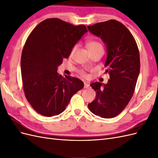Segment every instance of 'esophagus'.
I'll list each match as a JSON object with an SVG mask.
<instances>
[{"instance_id":"34e87169","label":"esophagus","mask_w":158,"mask_h":158,"mask_svg":"<svg viewBox=\"0 0 158 158\" xmlns=\"http://www.w3.org/2000/svg\"><path fill=\"white\" fill-rule=\"evenodd\" d=\"M84 88H89V84L86 82H84Z\"/></svg>"}]
</instances>
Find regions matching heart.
Wrapping results in <instances>:
<instances>
[{
    "instance_id": "heart-1",
    "label": "heart",
    "mask_w": 158,
    "mask_h": 158,
    "mask_svg": "<svg viewBox=\"0 0 158 158\" xmlns=\"http://www.w3.org/2000/svg\"><path fill=\"white\" fill-rule=\"evenodd\" d=\"M88 47L89 51H97L99 49H102L103 50V46L102 45L100 44V43L98 41H91L88 44ZM76 49V46L74 47L73 49H72L70 52V55H73L74 52H75ZM80 74L81 76H82L84 78H87L88 77V74L85 73L84 70H81L80 72Z\"/></svg>"
}]
</instances>
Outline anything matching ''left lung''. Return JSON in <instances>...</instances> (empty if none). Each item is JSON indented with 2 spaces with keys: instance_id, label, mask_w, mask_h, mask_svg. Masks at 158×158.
<instances>
[{
  "instance_id": "8db88e82",
  "label": "left lung",
  "mask_w": 158,
  "mask_h": 158,
  "mask_svg": "<svg viewBox=\"0 0 158 158\" xmlns=\"http://www.w3.org/2000/svg\"><path fill=\"white\" fill-rule=\"evenodd\" d=\"M88 29L107 46L105 66L110 76L107 84H90L96 98L88 108L95 115L113 118L123 111L135 92L140 69L139 50L131 31L120 22L109 20L89 26Z\"/></svg>"
}]
</instances>
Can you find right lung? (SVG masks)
<instances>
[{
	"label": "right lung",
	"instance_id": "add662e5",
	"mask_svg": "<svg viewBox=\"0 0 158 158\" xmlns=\"http://www.w3.org/2000/svg\"><path fill=\"white\" fill-rule=\"evenodd\" d=\"M87 31L83 24L74 26L49 18L27 38L21 56L22 85L27 102L41 115L52 117L63 112L73 95L84 88L82 80L63 76L56 70Z\"/></svg>",
	"mask_w": 158,
	"mask_h": 158
}]
</instances>
